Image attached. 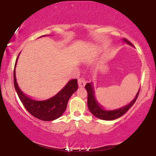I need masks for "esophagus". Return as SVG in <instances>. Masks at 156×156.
Listing matches in <instances>:
<instances>
[{
	"instance_id": "34e87169",
	"label": "esophagus",
	"mask_w": 156,
	"mask_h": 156,
	"mask_svg": "<svg viewBox=\"0 0 156 156\" xmlns=\"http://www.w3.org/2000/svg\"><path fill=\"white\" fill-rule=\"evenodd\" d=\"M85 84H86V80H85L84 78L82 77V78H80L78 79V86H79V87H80V88L84 87Z\"/></svg>"
}]
</instances>
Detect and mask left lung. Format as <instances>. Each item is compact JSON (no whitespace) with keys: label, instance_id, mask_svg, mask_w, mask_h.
Segmentation results:
<instances>
[{"label":"left lung","instance_id":"obj_1","mask_svg":"<svg viewBox=\"0 0 156 156\" xmlns=\"http://www.w3.org/2000/svg\"><path fill=\"white\" fill-rule=\"evenodd\" d=\"M123 41L127 42V44L131 45V46H133V45L132 44L130 41H129L127 39H123ZM85 88L88 92L87 104L89 111H90L91 112V113L92 115H94L96 117L106 121L114 120V119H118L123 115L125 113H126L129 109L134 105L135 101H136L140 90H140H139L136 96H135V98L129 105H125L124 107H122L120 108L116 109V110L105 111L102 108L101 106L98 103L97 100H96V98L94 97V92L93 90V87H92L91 82L90 83H87L86 84Z\"/></svg>","mask_w":156,"mask_h":156}]
</instances>
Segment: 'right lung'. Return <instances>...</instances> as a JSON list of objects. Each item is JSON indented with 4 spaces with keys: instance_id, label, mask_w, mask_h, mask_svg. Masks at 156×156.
I'll use <instances>...</instances> for the list:
<instances>
[{
    "instance_id": "right-lung-1",
    "label": "right lung",
    "mask_w": 156,
    "mask_h": 156,
    "mask_svg": "<svg viewBox=\"0 0 156 156\" xmlns=\"http://www.w3.org/2000/svg\"><path fill=\"white\" fill-rule=\"evenodd\" d=\"M17 59H16L14 73H13L14 86L16 92H17L20 100L25 108L34 117L44 121H54L61 117L66 111L69 98L71 97L74 92L77 90L78 87L77 79H73V80H69L68 84L54 97L45 101H35L23 93L16 82L15 66Z\"/></svg>"
}]
</instances>
